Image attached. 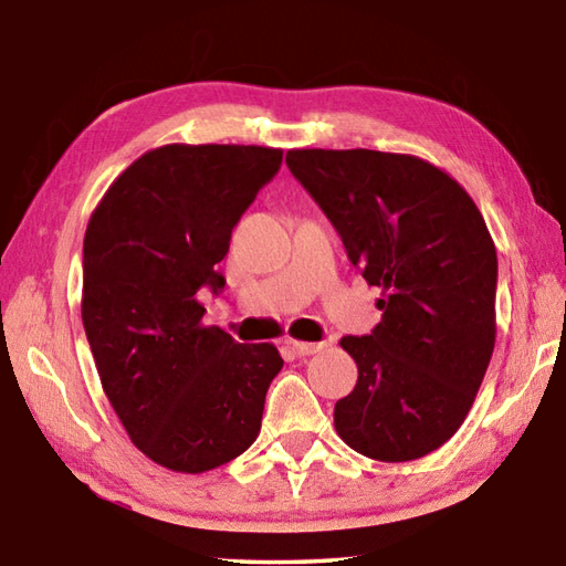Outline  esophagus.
Instances as JSON below:
<instances>
[{"label": "esophagus", "instance_id": "obj_1", "mask_svg": "<svg viewBox=\"0 0 566 566\" xmlns=\"http://www.w3.org/2000/svg\"><path fill=\"white\" fill-rule=\"evenodd\" d=\"M290 347L294 349V354H300V357H310V354H317V352H322L324 347H327V344L324 342H290Z\"/></svg>", "mask_w": 566, "mask_h": 566}]
</instances>
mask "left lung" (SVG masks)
<instances>
[{
	"label": "left lung",
	"instance_id": "8db88e82",
	"mask_svg": "<svg viewBox=\"0 0 566 566\" xmlns=\"http://www.w3.org/2000/svg\"><path fill=\"white\" fill-rule=\"evenodd\" d=\"M286 167L385 290L381 322L342 337L357 361L334 427L354 452L409 462L452 439L496 334V249L472 197L429 161L375 149H292Z\"/></svg>",
	"mask_w": 566,
	"mask_h": 566
}]
</instances>
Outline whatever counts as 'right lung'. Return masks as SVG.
<instances>
[{"label":"right lung","mask_w":566,"mask_h":566,"mask_svg":"<svg viewBox=\"0 0 566 566\" xmlns=\"http://www.w3.org/2000/svg\"><path fill=\"white\" fill-rule=\"evenodd\" d=\"M282 149L167 145L112 181L82 254V322L104 395L151 462L199 474L260 434L280 375L274 344L205 327L197 292L224 290L217 264Z\"/></svg>","instance_id":"1"}]
</instances>
